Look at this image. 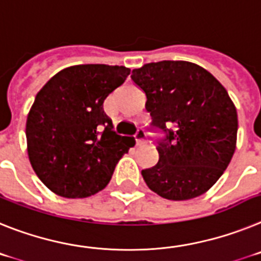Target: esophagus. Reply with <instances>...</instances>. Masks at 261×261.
<instances>
[{
    "label": "esophagus",
    "mask_w": 261,
    "mask_h": 261,
    "mask_svg": "<svg viewBox=\"0 0 261 261\" xmlns=\"http://www.w3.org/2000/svg\"><path fill=\"white\" fill-rule=\"evenodd\" d=\"M134 137H135V142H137L138 146H140V144H143L144 142H146V140H147L146 131L142 130V128H139V130L137 131V134H135Z\"/></svg>",
    "instance_id": "esophagus-1"
}]
</instances>
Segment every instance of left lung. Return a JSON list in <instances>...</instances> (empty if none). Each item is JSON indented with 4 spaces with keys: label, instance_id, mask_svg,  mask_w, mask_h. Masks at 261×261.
<instances>
[{
    "label": "left lung",
    "instance_id": "left-lung-1",
    "mask_svg": "<svg viewBox=\"0 0 261 261\" xmlns=\"http://www.w3.org/2000/svg\"><path fill=\"white\" fill-rule=\"evenodd\" d=\"M131 80L146 93L159 162L142 171L147 187L163 198L184 201L218 181L237 146L234 103L210 72L181 60L148 63L133 69Z\"/></svg>",
    "mask_w": 261,
    "mask_h": 261
}]
</instances>
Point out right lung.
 <instances>
[{
  "label": "right lung",
  "mask_w": 261,
  "mask_h": 261,
  "mask_svg": "<svg viewBox=\"0 0 261 261\" xmlns=\"http://www.w3.org/2000/svg\"><path fill=\"white\" fill-rule=\"evenodd\" d=\"M128 74L119 65H73L36 94L27 115V152L36 176L58 196L85 198L102 190L135 144L113 131L103 112L106 97Z\"/></svg>",
  "instance_id": "right-lung-1"
}]
</instances>
